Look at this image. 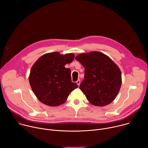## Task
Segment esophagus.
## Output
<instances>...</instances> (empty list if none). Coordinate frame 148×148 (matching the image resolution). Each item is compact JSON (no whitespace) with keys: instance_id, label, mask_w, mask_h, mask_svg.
<instances>
[{"instance_id":"esophagus-1","label":"esophagus","mask_w":148,"mask_h":148,"mask_svg":"<svg viewBox=\"0 0 148 148\" xmlns=\"http://www.w3.org/2000/svg\"><path fill=\"white\" fill-rule=\"evenodd\" d=\"M76 83L77 84V85H78V86H79V85H80V80H79V79H78V80L76 81Z\"/></svg>"}]
</instances>
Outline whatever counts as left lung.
Wrapping results in <instances>:
<instances>
[{"label":"left lung","instance_id":"1","mask_svg":"<svg viewBox=\"0 0 148 148\" xmlns=\"http://www.w3.org/2000/svg\"><path fill=\"white\" fill-rule=\"evenodd\" d=\"M75 59L85 68L79 89L95 106L103 107L116 97L121 84V72L107 55L99 51L79 54Z\"/></svg>","mask_w":148,"mask_h":148}]
</instances>
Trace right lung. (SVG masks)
Masks as SVG:
<instances>
[{
  "mask_svg": "<svg viewBox=\"0 0 148 148\" xmlns=\"http://www.w3.org/2000/svg\"><path fill=\"white\" fill-rule=\"evenodd\" d=\"M74 58L73 53L53 52L43 55L35 62L29 80L32 91L40 102L50 107L59 106L78 87L75 82L71 81L70 69L64 67Z\"/></svg>",
  "mask_w": 148,
  "mask_h": 148,
  "instance_id": "1",
  "label": "right lung"
}]
</instances>
